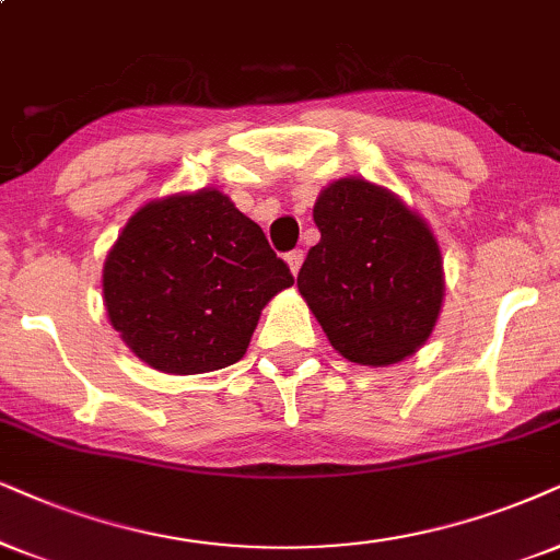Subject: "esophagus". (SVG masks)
Returning a JSON list of instances; mask_svg holds the SVG:
<instances>
[{
	"label": "esophagus",
	"instance_id": "34e87169",
	"mask_svg": "<svg viewBox=\"0 0 560 560\" xmlns=\"http://www.w3.org/2000/svg\"><path fill=\"white\" fill-rule=\"evenodd\" d=\"M302 260H304V253H302V250H292V253H289V256H287V266H289V271H292V276L300 273Z\"/></svg>",
	"mask_w": 560,
	"mask_h": 560
}]
</instances>
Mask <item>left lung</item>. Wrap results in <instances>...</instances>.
Instances as JSON below:
<instances>
[{
    "mask_svg": "<svg viewBox=\"0 0 560 560\" xmlns=\"http://www.w3.org/2000/svg\"><path fill=\"white\" fill-rule=\"evenodd\" d=\"M320 243L296 289L332 349L353 364L390 366L429 341L444 302L434 232L398 194L349 175L317 196Z\"/></svg>",
    "mask_w": 560,
    "mask_h": 560,
    "instance_id": "obj_1",
    "label": "left lung"
}]
</instances>
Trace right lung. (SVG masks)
Listing matches in <instances>:
<instances>
[{
	"label": "right lung",
	"mask_w": 560,
	"mask_h": 560,
	"mask_svg": "<svg viewBox=\"0 0 560 560\" xmlns=\"http://www.w3.org/2000/svg\"><path fill=\"white\" fill-rule=\"evenodd\" d=\"M292 284L264 230L217 188L144 203L103 264L113 330L165 374L240 362L260 310Z\"/></svg>",
	"instance_id": "add662e5"
}]
</instances>
